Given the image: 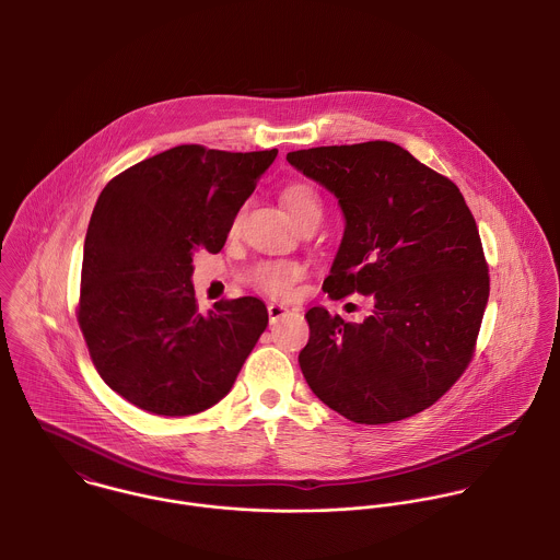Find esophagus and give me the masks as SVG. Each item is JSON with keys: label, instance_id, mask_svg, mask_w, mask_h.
Segmentation results:
<instances>
[{"label": "esophagus", "instance_id": "obj_1", "mask_svg": "<svg viewBox=\"0 0 560 560\" xmlns=\"http://www.w3.org/2000/svg\"><path fill=\"white\" fill-rule=\"evenodd\" d=\"M287 311H289V306H287V304H276V302H271V304L267 306V313H269V320H271V323L280 319Z\"/></svg>", "mask_w": 560, "mask_h": 560}]
</instances>
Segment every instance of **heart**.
Returning a JSON list of instances; mask_svg holds the SVG:
<instances>
[{
	"label": "heart",
	"instance_id": "heart-1",
	"mask_svg": "<svg viewBox=\"0 0 560 560\" xmlns=\"http://www.w3.org/2000/svg\"><path fill=\"white\" fill-rule=\"evenodd\" d=\"M282 200L291 215L302 224L304 220L320 218V200L317 191L306 183H289L282 191ZM241 213H235L231 222V233L240 231ZM304 276V267L293 260H260L249 271V282L258 291L271 295H289L298 280Z\"/></svg>",
	"mask_w": 560,
	"mask_h": 560
}]
</instances>
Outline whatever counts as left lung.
Returning <instances> with one entry per match:
<instances>
[{"mask_svg":"<svg viewBox=\"0 0 560 560\" xmlns=\"http://www.w3.org/2000/svg\"><path fill=\"white\" fill-rule=\"evenodd\" d=\"M287 160L327 187L347 220L323 291L375 302L362 323L319 306L306 313L308 386L358 424L431 407L472 362L489 298L479 229L459 187L382 140Z\"/></svg>","mask_w":560,"mask_h":560,"instance_id":"1","label":"left lung"}]
</instances>
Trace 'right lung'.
<instances>
[{"instance_id": "right-lung-1", "label": "right lung", "mask_w": 560, "mask_h": 560, "mask_svg": "<svg viewBox=\"0 0 560 560\" xmlns=\"http://www.w3.org/2000/svg\"><path fill=\"white\" fill-rule=\"evenodd\" d=\"M276 155L183 144L101 191L83 243L78 320L101 380L131 405L176 418L231 393L269 315L256 298L200 313L191 256L224 247Z\"/></svg>"}]
</instances>
